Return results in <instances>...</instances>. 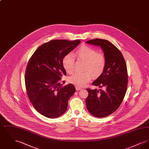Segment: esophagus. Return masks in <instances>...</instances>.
Here are the masks:
<instances>
[{
  "label": "esophagus",
  "mask_w": 149,
  "mask_h": 149,
  "mask_svg": "<svg viewBox=\"0 0 149 149\" xmlns=\"http://www.w3.org/2000/svg\"><path fill=\"white\" fill-rule=\"evenodd\" d=\"M75 88H76V90H77V91H79V90L81 89V88L80 87V86H76Z\"/></svg>",
  "instance_id": "esophagus-1"
}]
</instances>
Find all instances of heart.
<instances>
[{
  "label": "heart",
  "instance_id": "b5f03b06",
  "mask_svg": "<svg viewBox=\"0 0 149 149\" xmlns=\"http://www.w3.org/2000/svg\"><path fill=\"white\" fill-rule=\"evenodd\" d=\"M75 56L78 60L85 61L83 72H77L69 77L68 81L74 85L83 86L89 82L92 76L93 78L100 77L105 70L106 57L103 52L87 45H81L75 51ZM75 58L71 54L65 55L62 65L65 70L71 74L74 70Z\"/></svg>",
  "mask_w": 149,
  "mask_h": 149
}]
</instances>
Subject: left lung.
Here are the masks:
<instances>
[{"label":"left lung","instance_id":"1","mask_svg":"<svg viewBox=\"0 0 149 149\" xmlns=\"http://www.w3.org/2000/svg\"><path fill=\"white\" fill-rule=\"evenodd\" d=\"M86 42L99 46L106 57L104 71L92 84L104 90L86 88L88 96L85 100L90 113L96 117H105L119 108L125 96L128 84L127 66L120 51L108 41L95 38Z\"/></svg>","mask_w":149,"mask_h":149}]
</instances>
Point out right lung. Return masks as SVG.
Masks as SVG:
<instances>
[{"instance_id": "add662e5", "label": "right lung", "mask_w": 149, "mask_h": 149, "mask_svg": "<svg viewBox=\"0 0 149 149\" xmlns=\"http://www.w3.org/2000/svg\"><path fill=\"white\" fill-rule=\"evenodd\" d=\"M80 43L79 40H51L40 46L29 60L24 77L27 94L36 110L46 117L64 113L75 92L74 85L61 83L66 75L62 60Z\"/></svg>"}]
</instances>
